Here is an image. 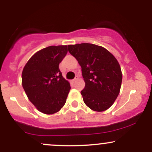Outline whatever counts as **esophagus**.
<instances>
[{
  "label": "esophagus",
  "mask_w": 152,
  "mask_h": 152,
  "mask_svg": "<svg viewBox=\"0 0 152 152\" xmlns=\"http://www.w3.org/2000/svg\"><path fill=\"white\" fill-rule=\"evenodd\" d=\"M77 80H78V76H76V77H75L74 79L73 80V82H74H74L76 81H77Z\"/></svg>",
  "instance_id": "34e87169"
}]
</instances>
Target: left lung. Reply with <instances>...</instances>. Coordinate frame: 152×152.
Listing matches in <instances>:
<instances>
[{"label": "left lung", "mask_w": 152, "mask_h": 152, "mask_svg": "<svg viewBox=\"0 0 152 152\" xmlns=\"http://www.w3.org/2000/svg\"><path fill=\"white\" fill-rule=\"evenodd\" d=\"M68 49L81 67L86 85L81 94L85 104L95 111L111 107L119 94L122 81L116 58L104 47L91 43L69 45Z\"/></svg>", "instance_id": "left-lung-1"}]
</instances>
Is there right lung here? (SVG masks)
I'll list each match as a JSON object with an SVG mask.
<instances>
[{
    "label": "right lung",
    "instance_id": "obj_1",
    "mask_svg": "<svg viewBox=\"0 0 152 152\" xmlns=\"http://www.w3.org/2000/svg\"><path fill=\"white\" fill-rule=\"evenodd\" d=\"M67 46H51L36 52L24 66L22 86L30 102L41 112L53 114L64 106L71 89L62 76L59 64Z\"/></svg>",
    "mask_w": 152,
    "mask_h": 152
}]
</instances>
